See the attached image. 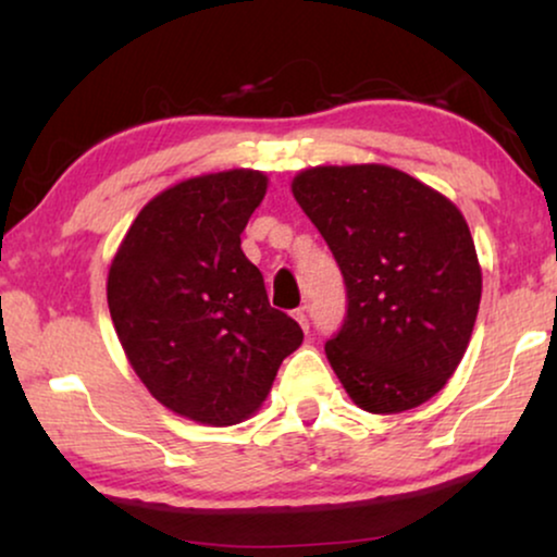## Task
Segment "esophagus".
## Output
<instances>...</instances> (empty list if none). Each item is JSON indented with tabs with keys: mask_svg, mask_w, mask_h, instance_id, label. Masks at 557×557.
<instances>
[{
	"mask_svg": "<svg viewBox=\"0 0 557 557\" xmlns=\"http://www.w3.org/2000/svg\"><path fill=\"white\" fill-rule=\"evenodd\" d=\"M294 319H296V322L301 324V330H304V332H309V317H307V309H296V311H294Z\"/></svg>",
	"mask_w": 557,
	"mask_h": 557,
	"instance_id": "1",
	"label": "esophagus"
}]
</instances>
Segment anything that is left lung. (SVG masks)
<instances>
[{
    "label": "left lung",
    "mask_w": 557,
    "mask_h": 557,
    "mask_svg": "<svg viewBox=\"0 0 557 557\" xmlns=\"http://www.w3.org/2000/svg\"><path fill=\"white\" fill-rule=\"evenodd\" d=\"M292 193L337 258L347 317L324 345L355 406L403 413L459 368L482 301L461 210L387 164L309 166Z\"/></svg>",
    "instance_id": "left-lung-1"
}]
</instances>
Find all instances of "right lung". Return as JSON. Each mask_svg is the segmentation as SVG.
Segmentation results:
<instances>
[{
  "label": "right lung",
  "instance_id": "obj_1",
  "mask_svg": "<svg viewBox=\"0 0 557 557\" xmlns=\"http://www.w3.org/2000/svg\"><path fill=\"white\" fill-rule=\"evenodd\" d=\"M269 177H189L144 205L113 256L106 296L119 342L151 398L202 425L246 421L269 398L301 326L273 309L240 233Z\"/></svg>",
  "mask_w": 557,
  "mask_h": 557
}]
</instances>
